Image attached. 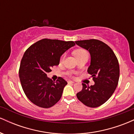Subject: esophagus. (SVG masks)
<instances>
[{
  "instance_id": "34e87169",
  "label": "esophagus",
  "mask_w": 134,
  "mask_h": 134,
  "mask_svg": "<svg viewBox=\"0 0 134 134\" xmlns=\"http://www.w3.org/2000/svg\"><path fill=\"white\" fill-rule=\"evenodd\" d=\"M68 83H70V84H73V83H74V82L72 81H68Z\"/></svg>"
}]
</instances>
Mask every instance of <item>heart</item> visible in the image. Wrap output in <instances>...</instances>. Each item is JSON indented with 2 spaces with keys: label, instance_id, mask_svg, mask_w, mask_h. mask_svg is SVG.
<instances>
[{
  "label": "heart",
  "instance_id": "obj_1",
  "mask_svg": "<svg viewBox=\"0 0 134 134\" xmlns=\"http://www.w3.org/2000/svg\"><path fill=\"white\" fill-rule=\"evenodd\" d=\"M74 54L76 57L77 58L83 56V55H88L87 54V52L86 50L82 48H79V49H77V50H75L74 52Z\"/></svg>",
  "mask_w": 134,
  "mask_h": 134
}]
</instances>
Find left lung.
I'll list each match as a JSON object with an SVG mask.
<instances>
[{"instance_id": "1", "label": "left lung", "mask_w": 134, "mask_h": 134, "mask_svg": "<svg viewBox=\"0 0 134 134\" xmlns=\"http://www.w3.org/2000/svg\"><path fill=\"white\" fill-rule=\"evenodd\" d=\"M75 42L90 53L91 65L87 72L95 82L91 86L82 83V90L77 93V98L87 107H98L108 100L117 86L120 76L118 59L111 48L100 40Z\"/></svg>"}]
</instances>
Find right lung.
Masks as SVG:
<instances>
[{
    "instance_id": "right-lung-1",
    "label": "right lung",
    "mask_w": 134,
    "mask_h": 134,
    "mask_svg": "<svg viewBox=\"0 0 134 134\" xmlns=\"http://www.w3.org/2000/svg\"><path fill=\"white\" fill-rule=\"evenodd\" d=\"M75 44L72 41L44 38L24 52L20 64L19 79L26 96L35 105L48 108L60 100L67 81L58 77L55 82L47 77V74L59 64L62 55Z\"/></svg>"
}]
</instances>
